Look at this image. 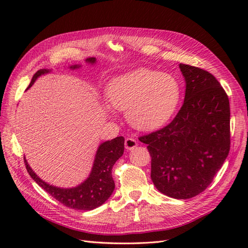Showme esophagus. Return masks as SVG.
Returning a JSON list of instances; mask_svg holds the SVG:
<instances>
[{"instance_id": "34e87169", "label": "esophagus", "mask_w": 248, "mask_h": 248, "mask_svg": "<svg viewBox=\"0 0 248 248\" xmlns=\"http://www.w3.org/2000/svg\"><path fill=\"white\" fill-rule=\"evenodd\" d=\"M137 146H138V141L134 140V139L128 138V139L125 140V148H126V150H129V151H130V150H133Z\"/></svg>"}]
</instances>
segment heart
Listing matches in <instances>:
<instances>
[{
	"label": "heart",
	"instance_id": "obj_1",
	"mask_svg": "<svg viewBox=\"0 0 248 248\" xmlns=\"http://www.w3.org/2000/svg\"><path fill=\"white\" fill-rule=\"evenodd\" d=\"M181 94L180 81L172 74L145 68L114 78L107 88L108 103L127 111V121L140 131L166 125L175 115Z\"/></svg>",
	"mask_w": 248,
	"mask_h": 248
}]
</instances>
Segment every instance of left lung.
Segmentation results:
<instances>
[{
	"instance_id": "obj_1",
	"label": "left lung",
	"mask_w": 248,
	"mask_h": 248,
	"mask_svg": "<svg viewBox=\"0 0 248 248\" xmlns=\"http://www.w3.org/2000/svg\"><path fill=\"white\" fill-rule=\"evenodd\" d=\"M185 97L164 128L140 138L151 154V179L161 193L190 199L204 191L230 151V102L211 73L180 64Z\"/></svg>"
}]
</instances>
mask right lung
I'll return each mask as SVG.
<instances>
[{
  "mask_svg": "<svg viewBox=\"0 0 248 248\" xmlns=\"http://www.w3.org/2000/svg\"><path fill=\"white\" fill-rule=\"evenodd\" d=\"M97 62L96 58H87L86 63L95 65ZM81 65L76 64L69 66L71 70L80 68ZM51 69H40L37 71L28 87L31 88L35 80L44 74H47ZM27 89V90H28ZM124 138L118 137L110 140L103 141L97 149L93 167L89 177L76 187L63 188L50 185L43 181L41 178L36 175V172L29 166V163L24 157L27 170L32 177L34 181L40 187L49 193L64 206L81 211H90L97 207L101 206L111 196L115 189V182L111 177V169L116 161L124 153Z\"/></svg>",
  "mask_w": 248,
  "mask_h": 248,
  "instance_id": "right-lung-1",
  "label": "right lung"
}]
</instances>
